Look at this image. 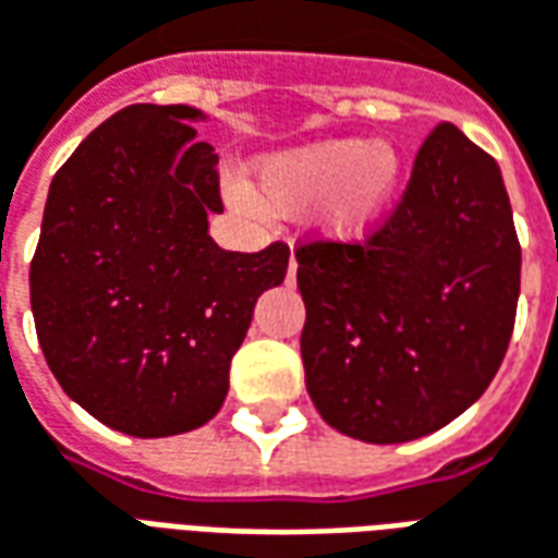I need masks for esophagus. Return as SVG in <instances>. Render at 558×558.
Here are the masks:
<instances>
[{"mask_svg": "<svg viewBox=\"0 0 558 558\" xmlns=\"http://www.w3.org/2000/svg\"><path fill=\"white\" fill-rule=\"evenodd\" d=\"M294 272H298V260L291 258V264H288V282L294 279Z\"/></svg>", "mask_w": 558, "mask_h": 558, "instance_id": "obj_1", "label": "esophagus"}]
</instances>
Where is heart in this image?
Here are the masks:
<instances>
[{
  "label": "heart",
  "instance_id": "obj_1",
  "mask_svg": "<svg viewBox=\"0 0 558 558\" xmlns=\"http://www.w3.org/2000/svg\"><path fill=\"white\" fill-rule=\"evenodd\" d=\"M260 195L248 183H231L236 207L298 209L315 201V222L330 240L354 243L373 234L402 185V156L397 146L366 144L361 137H327L276 149L255 165Z\"/></svg>",
  "mask_w": 558,
  "mask_h": 558
}]
</instances>
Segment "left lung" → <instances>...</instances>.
Returning <instances> with one entry per match:
<instances>
[{
    "label": "left lung",
    "mask_w": 558,
    "mask_h": 558,
    "mask_svg": "<svg viewBox=\"0 0 558 558\" xmlns=\"http://www.w3.org/2000/svg\"><path fill=\"white\" fill-rule=\"evenodd\" d=\"M298 288L306 390L327 424L369 445L441 429L511 342L520 243L499 165L441 122L369 240L298 248Z\"/></svg>",
    "instance_id": "8db88e82"
}]
</instances>
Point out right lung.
<instances>
[{
	"label": "right lung",
	"instance_id": "right-lung-1",
	"mask_svg": "<svg viewBox=\"0 0 558 558\" xmlns=\"http://www.w3.org/2000/svg\"><path fill=\"white\" fill-rule=\"evenodd\" d=\"M189 105H132L89 134L50 183L29 267L35 333L81 409L125 436L204 426L228 397L252 310L282 286L288 246L225 252L219 156Z\"/></svg>",
	"mask_w": 558,
	"mask_h": 558
}]
</instances>
